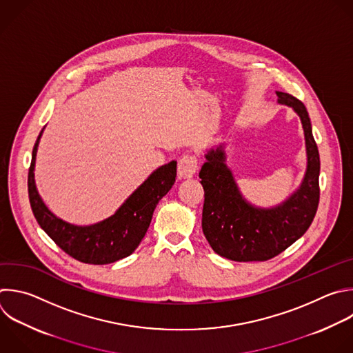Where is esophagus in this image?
I'll use <instances>...</instances> for the list:
<instances>
[{
    "mask_svg": "<svg viewBox=\"0 0 353 353\" xmlns=\"http://www.w3.org/2000/svg\"><path fill=\"white\" fill-rule=\"evenodd\" d=\"M179 176L181 179H190L192 177L198 170V159L195 155L185 154L179 161Z\"/></svg>",
    "mask_w": 353,
    "mask_h": 353,
    "instance_id": "obj_1",
    "label": "esophagus"
}]
</instances>
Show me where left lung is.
Masks as SVG:
<instances>
[{"instance_id": "1", "label": "left lung", "mask_w": 353, "mask_h": 353, "mask_svg": "<svg viewBox=\"0 0 353 353\" xmlns=\"http://www.w3.org/2000/svg\"><path fill=\"white\" fill-rule=\"evenodd\" d=\"M279 103L291 106L301 117L307 165L296 191L273 208L250 203L225 165L224 145L205 154L199 172L205 191L202 231L212 250L230 261H269L296 240L312 224L320 198V157L305 105L291 94L276 91Z\"/></svg>"}]
</instances>
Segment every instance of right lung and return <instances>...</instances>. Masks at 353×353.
Segmentation results:
<instances>
[{
    "instance_id": "right-lung-1",
    "label": "right lung",
    "mask_w": 353,
    "mask_h": 353,
    "mask_svg": "<svg viewBox=\"0 0 353 353\" xmlns=\"http://www.w3.org/2000/svg\"><path fill=\"white\" fill-rule=\"evenodd\" d=\"M40 132L28 176L33 214L48 237L69 256L90 265H108L132 255L150 227L158 202L176 181L177 162L158 168L110 217L90 225H74L57 217L43 202L34 183V163Z\"/></svg>"
}]
</instances>
